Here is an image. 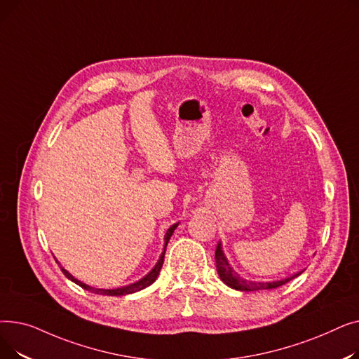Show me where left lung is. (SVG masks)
I'll use <instances>...</instances> for the list:
<instances>
[{
	"label": "left lung",
	"instance_id": "left-lung-1",
	"mask_svg": "<svg viewBox=\"0 0 359 359\" xmlns=\"http://www.w3.org/2000/svg\"><path fill=\"white\" fill-rule=\"evenodd\" d=\"M215 263H217V271L218 275L221 278V280L224 282L225 285H229L233 290H238V291H259V290H273L278 287L285 285L287 282H290L291 279L297 278L299 273H295L287 279H282V280H275V282H253V280H248V279H243L240 275H237V272H234L230 265L227 259H225L222 250H221V243L217 246L215 250Z\"/></svg>",
	"mask_w": 359,
	"mask_h": 359
}]
</instances>
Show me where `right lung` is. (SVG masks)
<instances>
[{"instance_id": "obj_1", "label": "right lung", "mask_w": 359, "mask_h": 359, "mask_svg": "<svg viewBox=\"0 0 359 359\" xmlns=\"http://www.w3.org/2000/svg\"><path fill=\"white\" fill-rule=\"evenodd\" d=\"M176 227H177V224L172 225V227H170V229L167 230V233H165V236H164V241H165V244H164V250H163V253H161V256H160V259H158V262H157V265L154 266V269L151 271L148 275H145V276H144L141 280L135 282V284H130V285H128V287H122V288H116V290H102V288H94V287H88V285L83 284L81 280L75 279V278H74L71 273H68V272H67L64 268H61V271L64 272V275H65L68 279H71L72 282H75V284L80 285L81 288H84V290H87V291H90V292H94V294H100V295H115V297H121V295H126V294H132V292L141 291V290L147 288L148 285L153 284V282L157 279V276H158V273H160V269H161L163 263H164L165 246H167V243H168L170 237H172L173 231L176 230Z\"/></svg>"}]
</instances>
